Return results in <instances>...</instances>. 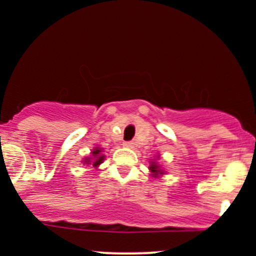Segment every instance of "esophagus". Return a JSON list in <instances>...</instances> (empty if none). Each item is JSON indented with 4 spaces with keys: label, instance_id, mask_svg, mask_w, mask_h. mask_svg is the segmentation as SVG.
<instances>
[{
    "label": "esophagus",
    "instance_id": "34e87169",
    "mask_svg": "<svg viewBox=\"0 0 256 256\" xmlns=\"http://www.w3.org/2000/svg\"><path fill=\"white\" fill-rule=\"evenodd\" d=\"M124 146L128 148H134V142H131V141H126V142H124Z\"/></svg>",
    "mask_w": 256,
    "mask_h": 256
}]
</instances>
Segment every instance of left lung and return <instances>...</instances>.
<instances>
[{
  "mask_svg": "<svg viewBox=\"0 0 256 256\" xmlns=\"http://www.w3.org/2000/svg\"><path fill=\"white\" fill-rule=\"evenodd\" d=\"M158 158H160V155L158 154L155 158H150V166H148V170H150L151 172L150 175L155 178H161V176L165 175V171H164L162 166L158 162Z\"/></svg>",
  "mask_w": 256,
  "mask_h": 256,
  "instance_id": "1",
  "label": "left lung"
}]
</instances>
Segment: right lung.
Here are the masks:
<instances>
[{"mask_svg": "<svg viewBox=\"0 0 256 256\" xmlns=\"http://www.w3.org/2000/svg\"><path fill=\"white\" fill-rule=\"evenodd\" d=\"M102 151H104L102 148H98V146L94 148L92 151L90 152V155L84 158L82 160L84 165L92 166L94 168H98V166L104 162V160H105L106 158V156L102 154Z\"/></svg>", "mask_w": 256, "mask_h": 256, "instance_id": "right-lung-1", "label": "right lung"}]
</instances>
